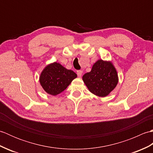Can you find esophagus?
<instances>
[{"instance_id": "obj_1", "label": "esophagus", "mask_w": 153, "mask_h": 153, "mask_svg": "<svg viewBox=\"0 0 153 153\" xmlns=\"http://www.w3.org/2000/svg\"><path fill=\"white\" fill-rule=\"evenodd\" d=\"M82 73H83V71H82V70H78V71H77V76H78L79 77H82Z\"/></svg>"}]
</instances>
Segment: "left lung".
Returning <instances> with one entry per match:
<instances>
[{
    "label": "left lung",
    "mask_w": 153,
    "mask_h": 153,
    "mask_svg": "<svg viewBox=\"0 0 153 153\" xmlns=\"http://www.w3.org/2000/svg\"><path fill=\"white\" fill-rule=\"evenodd\" d=\"M82 79L91 93L101 97L108 95L118 83V73L113 64L102 59L97 60Z\"/></svg>",
    "instance_id": "left-lung-1"
}]
</instances>
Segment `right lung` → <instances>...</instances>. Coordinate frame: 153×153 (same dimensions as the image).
Here are the masks:
<instances>
[{"mask_svg": "<svg viewBox=\"0 0 153 153\" xmlns=\"http://www.w3.org/2000/svg\"><path fill=\"white\" fill-rule=\"evenodd\" d=\"M76 77L77 74L74 71L54 62L48 64L42 71L39 82L45 92L56 96L66 89Z\"/></svg>", "mask_w": 153, "mask_h": 153, "instance_id": "1", "label": "right lung"}]
</instances>
